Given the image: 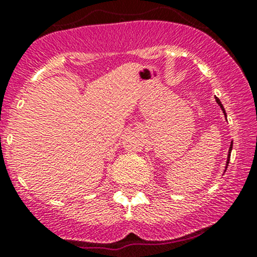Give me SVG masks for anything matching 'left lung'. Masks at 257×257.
Here are the masks:
<instances>
[{"label":"left lung","instance_id":"obj_1","mask_svg":"<svg viewBox=\"0 0 257 257\" xmlns=\"http://www.w3.org/2000/svg\"><path fill=\"white\" fill-rule=\"evenodd\" d=\"M216 101H217V104H218V105L220 106V109H222V111H223V114H224V116L227 117V114H225V110H224V107H223L222 103H220V100H219V99L217 98V96H216ZM231 150H233V142L230 143V147H229V151H228V157H227V162H225V163H227V164H225V169H224V172H225V170H227V168H228V164H229V161H230V153H231Z\"/></svg>","mask_w":257,"mask_h":257}]
</instances>
